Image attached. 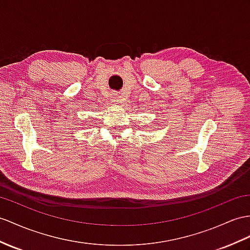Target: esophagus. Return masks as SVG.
<instances>
[{
	"instance_id": "obj_1",
	"label": "esophagus",
	"mask_w": 250,
	"mask_h": 250,
	"mask_svg": "<svg viewBox=\"0 0 250 250\" xmlns=\"http://www.w3.org/2000/svg\"><path fill=\"white\" fill-rule=\"evenodd\" d=\"M113 101H115V102H118V96H113Z\"/></svg>"
}]
</instances>
